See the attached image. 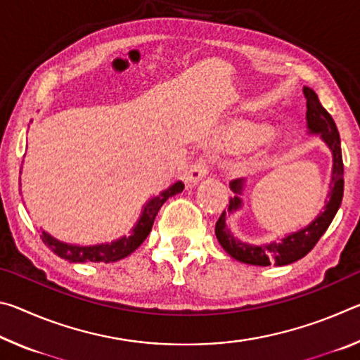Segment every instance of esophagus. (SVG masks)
<instances>
[{"label": "esophagus", "instance_id": "34e87169", "mask_svg": "<svg viewBox=\"0 0 360 360\" xmlns=\"http://www.w3.org/2000/svg\"><path fill=\"white\" fill-rule=\"evenodd\" d=\"M206 174H208V163H206L205 158H198V160L191 167V169H188L187 182L195 184V182L203 179Z\"/></svg>", "mask_w": 360, "mask_h": 360}]
</instances>
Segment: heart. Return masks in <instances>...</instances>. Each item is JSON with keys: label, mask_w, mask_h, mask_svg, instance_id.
I'll return each instance as SVG.
<instances>
[{"label": "heart", "mask_w": 360, "mask_h": 360, "mask_svg": "<svg viewBox=\"0 0 360 360\" xmlns=\"http://www.w3.org/2000/svg\"><path fill=\"white\" fill-rule=\"evenodd\" d=\"M268 136H270V129L265 124L241 120L230 127L229 143L233 148L248 149L266 141Z\"/></svg>", "instance_id": "heart-1"}]
</instances>
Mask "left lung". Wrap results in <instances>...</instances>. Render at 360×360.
I'll use <instances>...</instances> for the list:
<instances>
[{
	"label": "left lung",
	"mask_w": 360,
	"mask_h": 360,
	"mask_svg": "<svg viewBox=\"0 0 360 360\" xmlns=\"http://www.w3.org/2000/svg\"><path fill=\"white\" fill-rule=\"evenodd\" d=\"M304 98H307V129L308 135L319 136L332 154V173L328 182V193L322 210L311 222L300 230L285 233L283 238H276L264 245H252V243L241 241L238 236L230 230L227 219L243 208V192L246 187V179L230 181V188L235 195L230 198L229 210L224 211L216 222V236L221 243L224 251L231 257L243 262V264L268 266V265H289L292 262L304 257L322 235L326 233L328 225L333 221L335 214L343 200V157H341V143L337 125L324 106L321 105L318 95L313 89L303 87Z\"/></svg>",
	"instance_id": "left-lung-1"
}]
</instances>
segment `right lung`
I'll list each match as a JSON object with an SVG mask.
<instances>
[{
    "label": "right lung",
    "instance_id": "obj_1",
    "mask_svg": "<svg viewBox=\"0 0 360 360\" xmlns=\"http://www.w3.org/2000/svg\"><path fill=\"white\" fill-rule=\"evenodd\" d=\"M184 191V184L182 181H176L174 184L169 186L165 191H162L155 197L149 198L146 205L143 206L141 214L136 224L133 225L130 235H124L120 238L114 240L111 243H98V245H72V243H65L57 240L49 231L41 229V240L44 241L47 248L52 249L53 254L58 257L71 262V264H85V262H117L120 259L130 255L133 251L141 246V243L148 238L149 231L152 229V224L155 221V216L162 205L167 202L169 197L176 193H181Z\"/></svg>",
    "mask_w": 360,
    "mask_h": 360
}]
</instances>
